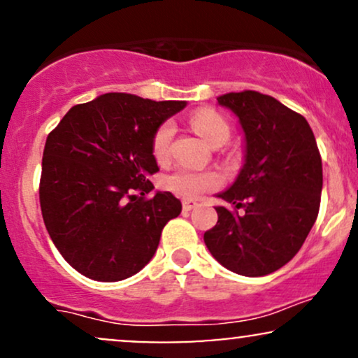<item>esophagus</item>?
<instances>
[{"label": "esophagus", "mask_w": 358, "mask_h": 358, "mask_svg": "<svg viewBox=\"0 0 358 358\" xmlns=\"http://www.w3.org/2000/svg\"><path fill=\"white\" fill-rule=\"evenodd\" d=\"M195 207H196L195 200H192V199L183 200V212H190L192 208H195Z\"/></svg>", "instance_id": "obj_1"}]
</instances>
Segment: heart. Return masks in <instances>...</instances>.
Masks as SVG:
<instances>
[{"label": "heart", "mask_w": 358, "mask_h": 358, "mask_svg": "<svg viewBox=\"0 0 358 358\" xmlns=\"http://www.w3.org/2000/svg\"><path fill=\"white\" fill-rule=\"evenodd\" d=\"M190 124L196 133L202 136L208 145H217L219 141H227L231 134V127L219 113L210 109L196 110L190 117ZM171 139H173V124L163 122L153 134L151 151L158 162H165L170 156ZM166 190L185 196V199H196L205 192H212L220 187V176L215 171H192L187 168H178L165 178Z\"/></svg>", "instance_id": "b5f03b06"}]
</instances>
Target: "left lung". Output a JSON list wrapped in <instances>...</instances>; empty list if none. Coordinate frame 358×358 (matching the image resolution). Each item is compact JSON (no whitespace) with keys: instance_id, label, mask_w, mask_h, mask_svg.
Masks as SVG:
<instances>
[{"instance_id":"obj_1","label":"left lung","mask_w":358,"mask_h":358,"mask_svg":"<svg viewBox=\"0 0 358 358\" xmlns=\"http://www.w3.org/2000/svg\"><path fill=\"white\" fill-rule=\"evenodd\" d=\"M217 101L239 116L245 163L203 241L232 273L266 276L296 256L318 217L322 155L306 119L274 97L242 90Z\"/></svg>"}]
</instances>
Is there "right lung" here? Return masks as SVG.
Listing matches in <instances>:
<instances>
[{
  "label": "right lung",
  "instance_id": "right-lung-1",
  "mask_svg": "<svg viewBox=\"0 0 358 358\" xmlns=\"http://www.w3.org/2000/svg\"><path fill=\"white\" fill-rule=\"evenodd\" d=\"M183 101L110 92L77 104L50 131L40 176V208L62 257L94 281H121L158 249L168 220L182 212L170 192L156 193L151 141Z\"/></svg>",
  "mask_w": 358,
  "mask_h": 358
}]
</instances>
